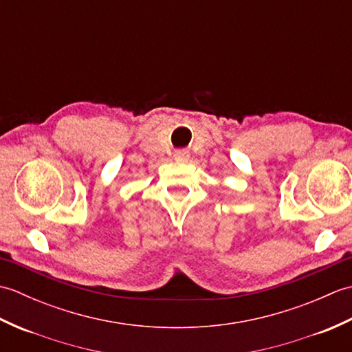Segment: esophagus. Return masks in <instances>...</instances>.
<instances>
[{"label": "esophagus", "instance_id": "esophagus-1", "mask_svg": "<svg viewBox=\"0 0 352 352\" xmlns=\"http://www.w3.org/2000/svg\"><path fill=\"white\" fill-rule=\"evenodd\" d=\"M174 160L178 163H184L189 160V153L186 149H178V151L174 153Z\"/></svg>", "mask_w": 352, "mask_h": 352}]
</instances>
